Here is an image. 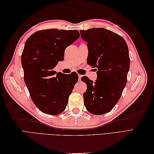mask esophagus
<instances>
[{
  "mask_svg": "<svg viewBox=\"0 0 154 154\" xmlns=\"http://www.w3.org/2000/svg\"><path fill=\"white\" fill-rule=\"evenodd\" d=\"M82 77V75H81V74H79V75H78V79H79V80H81Z\"/></svg>",
  "mask_w": 154,
  "mask_h": 154,
  "instance_id": "obj_1",
  "label": "esophagus"
}]
</instances>
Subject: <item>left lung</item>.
Wrapping results in <instances>:
<instances>
[{
  "mask_svg": "<svg viewBox=\"0 0 154 154\" xmlns=\"http://www.w3.org/2000/svg\"><path fill=\"white\" fill-rule=\"evenodd\" d=\"M80 32L87 42V63L97 71L94 83L87 76L81 79L87 85L84 105L90 113L102 115L113 109L127 84L130 68L128 45L122 36L102 27Z\"/></svg>",
  "mask_w": 154,
  "mask_h": 154,
  "instance_id": "left-lung-1",
  "label": "left lung"
}]
</instances>
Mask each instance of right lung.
<instances>
[{
  "label": "right lung",
  "mask_w": 154,
  "mask_h": 154,
  "mask_svg": "<svg viewBox=\"0 0 154 154\" xmlns=\"http://www.w3.org/2000/svg\"><path fill=\"white\" fill-rule=\"evenodd\" d=\"M79 37L77 30L51 29L35 32L26 42L21 57L24 82L32 102L44 113L57 115L66 108L78 75L54 76L53 69Z\"/></svg>",
  "instance_id": "add662e5"
}]
</instances>
